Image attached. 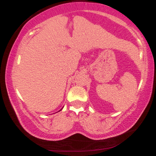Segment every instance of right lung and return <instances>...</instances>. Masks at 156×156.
<instances>
[{"instance_id": "obj_1", "label": "right lung", "mask_w": 156, "mask_h": 156, "mask_svg": "<svg viewBox=\"0 0 156 156\" xmlns=\"http://www.w3.org/2000/svg\"><path fill=\"white\" fill-rule=\"evenodd\" d=\"M62 109H61V110H62ZM61 110H60V111H61Z\"/></svg>"}]
</instances>
